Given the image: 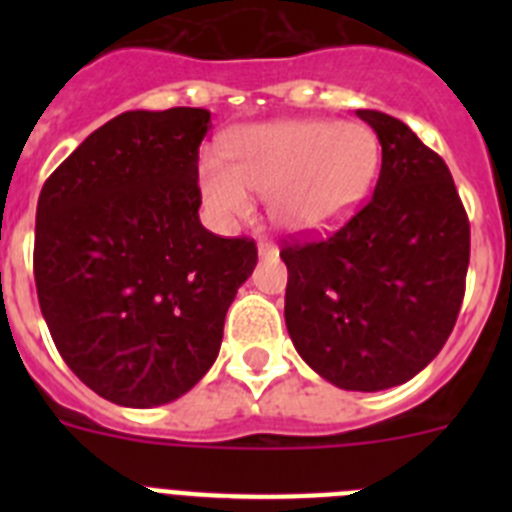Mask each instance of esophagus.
Segmentation results:
<instances>
[{"label": "esophagus", "mask_w": 512, "mask_h": 512, "mask_svg": "<svg viewBox=\"0 0 512 512\" xmlns=\"http://www.w3.org/2000/svg\"><path fill=\"white\" fill-rule=\"evenodd\" d=\"M277 246H274V243L271 241H266V238H261L259 241V256L261 259H269V256H277Z\"/></svg>", "instance_id": "esophagus-1"}]
</instances>
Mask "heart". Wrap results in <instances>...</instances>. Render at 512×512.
<instances>
[{"instance_id":"obj_1","label":"heart","mask_w":512,"mask_h":512,"mask_svg":"<svg viewBox=\"0 0 512 512\" xmlns=\"http://www.w3.org/2000/svg\"><path fill=\"white\" fill-rule=\"evenodd\" d=\"M230 166L205 158L200 189L220 220L251 215V194L264 197L271 223L289 233L328 228L372 182L379 143L361 122L282 120L251 125L228 143Z\"/></svg>"}]
</instances>
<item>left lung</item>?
I'll return each instance as SVG.
<instances>
[{
  "instance_id": "8db88e82",
  "label": "left lung",
  "mask_w": 512,
  "mask_h": 512,
  "mask_svg": "<svg viewBox=\"0 0 512 512\" xmlns=\"http://www.w3.org/2000/svg\"><path fill=\"white\" fill-rule=\"evenodd\" d=\"M377 133L372 200L325 238L287 243L284 320L312 372L379 392L423 372L454 330L469 220L449 166L402 120L356 110Z\"/></svg>"
}]
</instances>
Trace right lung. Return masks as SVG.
<instances>
[{
  "label": "right lung",
  "mask_w": 512,
  "mask_h": 512,
  "mask_svg": "<svg viewBox=\"0 0 512 512\" xmlns=\"http://www.w3.org/2000/svg\"><path fill=\"white\" fill-rule=\"evenodd\" d=\"M210 110H130L43 184L35 215L40 312L71 372L122 408H158L200 382L256 246L200 223Z\"/></svg>",
  "instance_id": "1"
}]
</instances>
